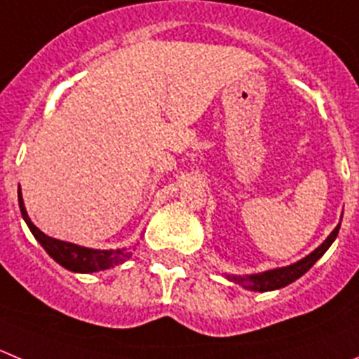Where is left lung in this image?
I'll return each mask as SVG.
<instances>
[{"label": "left lung", "instance_id": "obj_1", "mask_svg": "<svg viewBox=\"0 0 359 359\" xmlns=\"http://www.w3.org/2000/svg\"><path fill=\"white\" fill-rule=\"evenodd\" d=\"M342 220V218H340ZM340 231V222L333 231H331L330 236L319 245L313 252H310L309 255H305L299 261L292 262L289 266H282V268H273L268 271L262 273H254V275H231V273H225V278L234 282V284L241 285L243 289L254 292H266V291H276V289H282L285 285L292 284L294 280H298L299 276L305 275L324 254H326L327 248L331 247V243L337 240V234Z\"/></svg>", "mask_w": 359, "mask_h": 359}]
</instances>
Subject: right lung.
I'll list each match as a JSON object with an SVG mask.
<instances>
[{
  "instance_id": "right-lung-1",
  "label": "right lung",
  "mask_w": 359,
  "mask_h": 359,
  "mask_svg": "<svg viewBox=\"0 0 359 359\" xmlns=\"http://www.w3.org/2000/svg\"><path fill=\"white\" fill-rule=\"evenodd\" d=\"M17 197H19V208L20 213H22L24 222H26V225L29 227V231H32V234L35 236V240L42 245L43 250H46L57 264L67 268L68 271L95 273L102 271V269L114 268V266L123 264L125 261H128V259L132 257V252L135 250V248L132 247L98 250V248L81 247V245L70 243V241H61L56 240V238L47 236L46 233H42V231L33 224L32 218H29L26 206H24L20 187L19 190H17Z\"/></svg>"
}]
</instances>
